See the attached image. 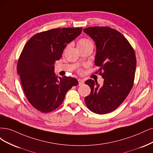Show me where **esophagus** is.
Listing matches in <instances>:
<instances>
[{"label": "esophagus", "mask_w": 153, "mask_h": 153, "mask_svg": "<svg viewBox=\"0 0 153 153\" xmlns=\"http://www.w3.org/2000/svg\"><path fill=\"white\" fill-rule=\"evenodd\" d=\"M78 82H79V85H82V84H84V82H85V80L81 79H79Z\"/></svg>", "instance_id": "34e87169"}]
</instances>
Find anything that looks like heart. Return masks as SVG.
<instances>
[{"label":"heart","mask_w":153,"mask_h":153,"mask_svg":"<svg viewBox=\"0 0 153 153\" xmlns=\"http://www.w3.org/2000/svg\"><path fill=\"white\" fill-rule=\"evenodd\" d=\"M89 44H92V42L90 40H88V39L83 38V39H79V40L78 41L77 46H78V48H81L83 46H85Z\"/></svg>","instance_id":"heart-1"}]
</instances>
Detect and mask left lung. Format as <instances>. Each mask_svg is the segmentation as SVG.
<instances>
[{
  "mask_svg": "<svg viewBox=\"0 0 153 153\" xmlns=\"http://www.w3.org/2000/svg\"><path fill=\"white\" fill-rule=\"evenodd\" d=\"M95 42V65L103 79L100 86L97 81H85L91 88L85 103L91 111L98 114L112 112L129 94L134 85L136 57L134 49L120 32L107 27L83 29Z\"/></svg>",
  "mask_w": 153,
  "mask_h": 153,
  "instance_id": "8db88e82",
  "label": "left lung"
}]
</instances>
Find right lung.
Instances as JSON below:
<instances>
[{
	"instance_id": "obj_1",
	"label": "right lung",
	"mask_w": 153,
	"mask_h": 153,
	"mask_svg": "<svg viewBox=\"0 0 153 153\" xmlns=\"http://www.w3.org/2000/svg\"><path fill=\"white\" fill-rule=\"evenodd\" d=\"M82 32V28H62L35 34L19 56L17 72L28 102L42 112H50L63 102L66 93L79 82L74 77L58 78L55 63L62 58L67 44Z\"/></svg>"
}]
</instances>
